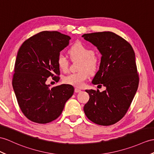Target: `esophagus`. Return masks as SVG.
I'll return each mask as SVG.
<instances>
[{
    "label": "esophagus",
    "instance_id": "1",
    "mask_svg": "<svg viewBox=\"0 0 154 154\" xmlns=\"http://www.w3.org/2000/svg\"><path fill=\"white\" fill-rule=\"evenodd\" d=\"M74 92H75V93H80V92H81V90H80V89L75 88V89H74Z\"/></svg>",
    "mask_w": 154,
    "mask_h": 154
}]
</instances>
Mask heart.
<instances>
[{
    "instance_id": "heart-1",
    "label": "heart",
    "mask_w": 154,
    "mask_h": 154,
    "mask_svg": "<svg viewBox=\"0 0 154 154\" xmlns=\"http://www.w3.org/2000/svg\"><path fill=\"white\" fill-rule=\"evenodd\" d=\"M69 53L72 59H81L78 67L80 70L66 75L63 78V82L74 87L81 88L89 78V73L94 74L98 69V59L95 55L93 50L82 42L74 44L69 49ZM57 64L60 69L65 72L69 68V61L65 55L61 54L57 57Z\"/></svg>"
}]
</instances>
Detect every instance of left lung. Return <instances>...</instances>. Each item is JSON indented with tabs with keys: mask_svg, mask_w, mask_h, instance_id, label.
Instances as JSON below:
<instances>
[{
	"mask_svg": "<svg viewBox=\"0 0 154 154\" xmlns=\"http://www.w3.org/2000/svg\"><path fill=\"white\" fill-rule=\"evenodd\" d=\"M102 55L99 70L93 79L94 85L103 84L106 90H85L89 100L84 111L96 124L110 125L125 115L137 91L139 78L132 46L116 34L99 32L82 35Z\"/></svg>",
	"mask_w": 154,
	"mask_h": 154,
	"instance_id": "obj_1",
	"label": "left lung"
}]
</instances>
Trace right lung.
I'll return each instance as SVG.
<instances>
[{
    "label": "right lung",
    "mask_w": 154,
    "mask_h": 154,
    "mask_svg": "<svg viewBox=\"0 0 154 154\" xmlns=\"http://www.w3.org/2000/svg\"><path fill=\"white\" fill-rule=\"evenodd\" d=\"M70 37L57 31H42L26 40L19 49L12 86L19 106L29 120L47 123L61 114L74 88L61 84L50 88L48 77L59 80L57 59Z\"/></svg>",
    "instance_id": "obj_1"
}]
</instances>
